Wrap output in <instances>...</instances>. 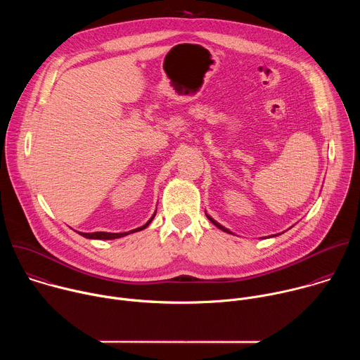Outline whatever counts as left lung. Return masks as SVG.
<instances>
[{
    "mask_svg": "<svg viewBox=\"0 0 360 360\" xmlns=\"http://www.w3.org/2000/svg\"><path fill=\"white\" fill-rule=\"evenodd\" d=\"M207 218H208V219H210V221H211V222H212V224H214V225H215V226H218V228H219V229H221V231H224V232H228V233H232V232H231V231H229V229H226V228H225V226H222V225H221V224H218V222H217V221H215V219H214V218H211V217H210V215H207ZM275 236H276V235H275Z\"/></svg>",
    "mask_w": 360,
    "mask_h": 360,
    "instance_id": "8db88e82",
    "label": "left lung"
}]
</instances>
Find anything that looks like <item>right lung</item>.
Wrapping results in <instances>:
<instances>
[{"mask_svg": "<svg viewBox=\"0 0 360 360\" xmlns=\"http://www.w3.org/2000/svg\"><path fill=\"white\" fill-rule=\"evenodd\" d=\"M153 217H155V214L152 215V218L143 225V226H139V228H136V229H132V231H129V232H121V233H111V232H92V233H79V235H82L84 238H88V239H117V238H122V236H127V235H129V233H134V232H138V231H142V229H145L150 222H152V219H153Z\"/></svg>", "mask_w": 360, "mask_h": 360, "instance_id": "right-lung-1", "label": "right lung"}]
</instances>
